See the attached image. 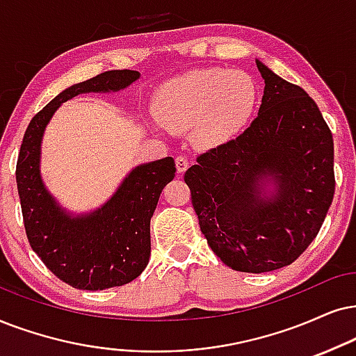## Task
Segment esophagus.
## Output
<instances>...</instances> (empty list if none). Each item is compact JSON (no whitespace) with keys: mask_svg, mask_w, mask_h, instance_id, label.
<instances>
[{"mask_svg":"<svg viewBox=\"0 0 356 356\" xmlns=\"http://www.w3.org/2000/svg\"><path fill=\"white\" fill-rule=\"evenodd\" d=\"M188 168V159L186 156H177L175 157V169H177L179 174L186 172Z\"/></svg>","mask_w":356,"mask_h":356,"instance_id":"34e87169","label":"esophagus"}]
</instances>
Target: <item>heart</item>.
Instances as JSON below:
<instances>
[{
	"instance_id": "obj_1",
	"label": "heart",
	"mask_w": 356,
	"mask_h": 356,
	"mask_svg": "<svg viewBox=\"0 0 356 356\" xmlns=\"http://www.w3.org/2000/svg\"><path fill=\"white\" fill-rule=\"evenodd\" d=\"M256 105V85L241 70H188L170 79L154 95V116L172 133L191 129V141L210 149L230 141L248 124Z\"/></svg>"
}]
</instances>
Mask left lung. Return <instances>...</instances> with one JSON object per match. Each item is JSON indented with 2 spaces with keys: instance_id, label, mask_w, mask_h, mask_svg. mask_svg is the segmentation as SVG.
<instances>
[{
  "instance_id": "1",
  "label": "left lung",
  "mask_w": 356,
  "mask_h": 356,
  "mask_svg": "<svg viewBox=\"0 0 356 356\" xmlns=\"http://www.w3.org/2000/svg\"><path fill=\"white\" fill-rule=\"evenodd\" d=\"M264 93L253 123L197 157L184 181L207 243L241 273L294 263L321 230L335 192L334 139L302 88L256 58Z\"/></svg>"
}]
</instances>
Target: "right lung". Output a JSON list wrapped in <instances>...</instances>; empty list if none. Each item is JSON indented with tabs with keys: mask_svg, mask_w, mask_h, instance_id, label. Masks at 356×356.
Wrapping results in <instances>:
<instances>
[{
	"mask_svg": "<svg viewBox=\"0 0 356 356\" xmlns=\"http://www.w3.org/2000/svg\"><path fill=\"white\" fill-rule=\"evenodd\" d=\"M141 77L136 70H108L65 88L31 120L16 164V184L31 248L72 287L103 291L123 286L145 271L151 256V217L161 192L175 175L172 157L136 165L100 209H62L40 175L46 126L62 103L82 93H110Z\"/></svg>",
	"mask_w": 356,
	"mask_h": 356,
	"instance_id": "add662e5",
	"label": "right lung"
}]
</instances>
